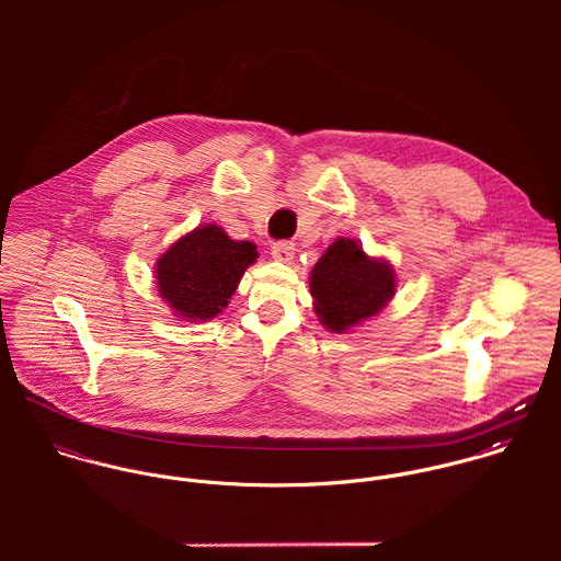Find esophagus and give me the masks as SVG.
I'll return each mask as SVG.
<instances>
[{
  "instance_id": "esophagus-1",
  "label": "esophagus",
  "mask_w": 561,
  "mask_h": 561,
  "mask_svg": "<svg viewBox=\"0 0 561 561\" xmlns=\"http://www.w3.org/2000/svg\"><path fill=\"white\" fill-rule=\"evenodd\" d=\"M296 254V245L291 241H278L272 245V259L278 263H291Z\"/></svg>"
}]
</instances>
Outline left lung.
<instances>
[{
  "label": "left lung",
  "mask_w": 561,
  "mask_h": 561,
  "mask_svg": "<svg viewBox=\"0 0 561 561\" xmlns=\"http://www.w3.org/2000/svg\"><path fill=\"white\" fill-rule=\"evenodd\" d=\"M316 313L332 332H345L378 316L396 296V272L387 261L365 254L358 241L339 238L311 272Z\"/></svg>",
  "instance_id": "left-lung-1"
}]
</instances>
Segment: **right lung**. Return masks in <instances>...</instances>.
<instances>
[{"mask_svg":"<svg viewBox=\"0 0 561 561\" xmlns=\"http://www.w3.org/2000/svg\"><path fill=\"white\" fill-rule=\"evenodd\" d=\"M256 256L252 241H233L216 225L198 227L161 254L156 265L158 291L176 318L214 320Z\"/></svg>","mask_w":561,"mask_h":561,"instance_id":"1","label":"right lung"}]
</instances>
